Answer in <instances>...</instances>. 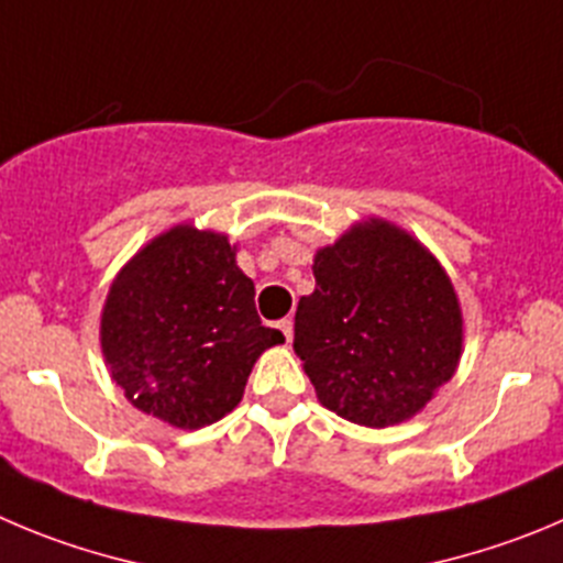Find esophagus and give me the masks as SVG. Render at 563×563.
Returning a JSON list of instances; mask_svg holds the SVG:
<instances>
[{"instance_id": "34e87169", "label": "esophagus", "mask_w": 563, "mask_h": 563, "mask_svg": "<svg viewBox=\"0 0 563 563\" xmlns=\"http://www.w3.org/2000/svg\"><path fill=\"white\" fill-rule=\"evenodd\" d=\"M277 330H280V333L286 335V341H291V335H294V322H291V319H280V322H277Z\"/></svg>"}]
</instances>
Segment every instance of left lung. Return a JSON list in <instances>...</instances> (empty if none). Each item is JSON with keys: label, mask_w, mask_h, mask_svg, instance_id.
Listing matches in <instances>:
<instances>
[{"label": "left lung", "mask_w": 563, "mask_h": 563, "mask_svg": "<svg viewBox=\"0 0 563 563\" xmlns=\"http://www.w3.org/2000/svg\"><path fill=\"white\" fill-rule=\"evenodd\" d=\"M294 353L324 408L364 428L422 411L455 375L464 319L448 272L406 230L369 219L313 257Z\"/></svg>", "instance_id": "8db88e82"}]
</instances>
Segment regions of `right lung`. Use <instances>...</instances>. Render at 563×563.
Masks as SVG:
<instances>
[{
	"mask_svg": "<svg viewBox=\"0 0 563 563\" xmlns=\"http://www.w3.org/2000/svg\"><path fill=\"white\" fill-rule=\"evenodd\" d=\"M99 339L124 397L183 430L233 411L261 353L286 341L257 319L255 283L228 235L191 224L152 239L115 275Z\"/></svg>",
	"mask_w": 563,
	"mask_h": 563,
	"instance_id": "obj_1",
	"label": "right lung"
}]
</instances>
